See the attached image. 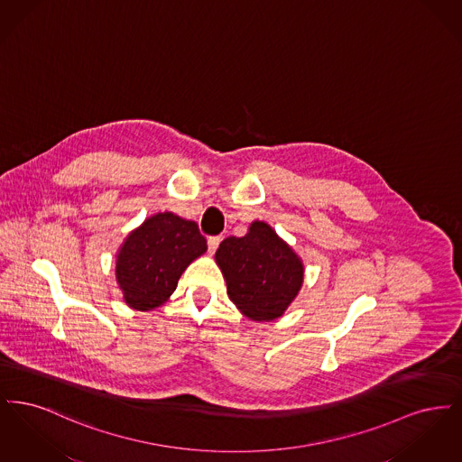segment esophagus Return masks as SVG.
Returning a JSON list of instances; mask_svg holds the SVG:
<instances>
[{"instance_id": "obj_1", "label": "esophagus", "mask_w": 462, "mask_h": 462, "mask_svg": "<svg viewBox=\"0 0 462 462\" xmlns=\"http://www.w3.org/2000/svg\"><path fill=\"white\" fill-rule=\"evenodd\" d=\"M220 242V236H215V237H209V239H208V249H209V254H215V251L218 249Z\"/></svg>"}]
</instances>
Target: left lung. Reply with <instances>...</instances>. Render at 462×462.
Wrapping results in <instances>:
<instances>
[{
    "mask_svg": "<svg viewBox=\"0 0 462 462\" xmlns=\"http://www.w3.org/2000/svg\"><path fill=\"white\" fill-rule=\"evenodd\" d=\"M215 260L228 298L251 320L282 317L303 286L301 258L264 221H253L244 237H226Z\"/></svg>",
    "mask_w": 462,
    "mask_h": 462,
    "instance_id": "left-lung-1",
    "label": "left lung"
}]
</instances>
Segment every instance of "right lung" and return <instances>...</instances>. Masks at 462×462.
Segmentation results:
<instances>
[{"instance_id":"add662e5","label":"right lung","mask_w":462,"mask_h":462,"mask_svg":"<svg viewBox=\"0 0 462 462\" xmlns=\"http://www.w3.org/2000/svg\"><path fill=\"white\" fill-rule=\"evenodd\" d=\"M208 249L196 221L157 213L128 234L116 256V281L128 307L149 311L173 294L185 268Z\"/></svg>"}]
</instances>
